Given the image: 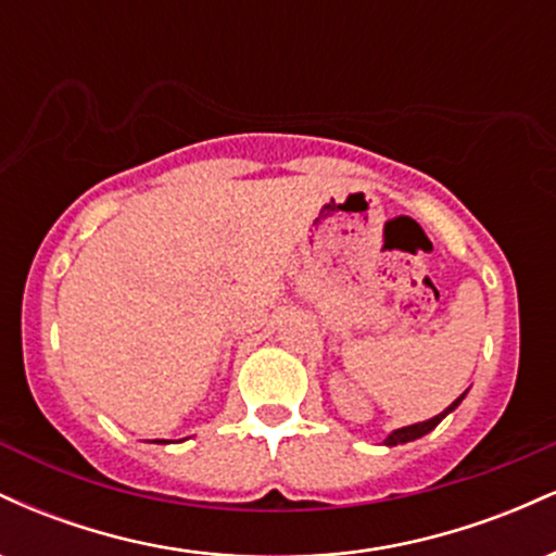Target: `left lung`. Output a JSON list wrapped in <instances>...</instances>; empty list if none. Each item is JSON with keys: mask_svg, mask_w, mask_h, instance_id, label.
Masks as SVG:
<instances>
[{"mask_svg": "<svg viewBox=\"0 0 556 556\" xmlns=\"http://www.w3.org/2000/svg\"><path fill=\"white\" fill-rule=\"evenodd\" d=\"M463 397H465V392H463L460 397H457L455 402H452V405L446 407L444 413H439V416H433L431 420H424V424H413V426H405V429L392 431V433H389V437H387V442H384V444H387V446H397V444L413 442V439H420V437H424V433H429L431 429H437V426L442 424V418L446 416V413H452V410H455L457 405H460Z\"/></svg>", "mask_w": 556, "mask_h": 556, "instance_id": "1", "label": "left lung"}]
</instances>
